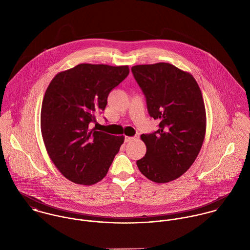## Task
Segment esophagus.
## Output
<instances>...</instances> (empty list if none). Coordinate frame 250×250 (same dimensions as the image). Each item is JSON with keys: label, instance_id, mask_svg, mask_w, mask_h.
Here are the masks:
<instances>
[{"label": "esophagus", "instance_id": "obj_1", "mask_svg": "<svg viewBox=\"0 0 250 250\" xmlns=\"http://www.w3.org/2000/svg\"><path fill=\"white\" fill-rule=\"evenodd\" d=\"M135 138L133 137H125V143H130L131 141H133Z\"/></svg>", "mask_w": 250, "mask_h": 250}]
</instances>
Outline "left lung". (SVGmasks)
Here are the masks:
<instances>
[{"label": "left lung", "instance_id": "obj_1", "mask_svg": "<svg viewBox=\"0 0 250 250\" xmlns=\"http://www.w3.org/2000/svg\"><path fill=\"white\" fill-rule=\"evenodd\" d=\"M131 70L150 116L159 121L157 131L141 137L146 154L137 166L155 183L173 181L191 167L203 144L206 110L201 90L191 74L170 63L135 65Z\"/></svg>", "mask_w": 250, "mask_h": 250}]
</instances>
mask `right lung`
Listing matches in <instances>:
<instances>
[{
	"instance_id": "1",
	"label": "right lung",
	"mask_w": 250,
	"mask_h": 250,
	"mask_svg": "<svg viewBox=\"0 0 250 250\" xmlns=\"http://www.w3.org/2000/svg\"><path fill=\"white\" fill-rule=\"evenodd\" d=\"M129 72L128 65L82 63L60 72L48 85L41 107L42 138L50 159L71 182L90 186L107 175L124 137L88 126Z\"/></svg>"
}]
</instances>
